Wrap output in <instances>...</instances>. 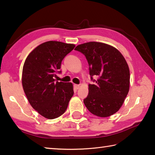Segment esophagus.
Listing matches in <instances>:
<instances>
[{"label":"esophagus","instance_id":"esophagus-1","mask_svg":"<svg viewBox=\"0 0 155 155\" xmlns=\"http://www.w3.org/2000/svg\"><path fill=\"white\" fill-rule=\"evenodd\" d=\"M74 89H79V87H80V85H74Z\"/></svg>","mask_w":155,"mask_h":155}]
</instances>
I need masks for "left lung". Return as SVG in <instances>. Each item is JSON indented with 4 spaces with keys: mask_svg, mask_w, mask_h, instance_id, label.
I'll return each instance as SVG.
<instances>
[{
    "mask_svg": "<svg viewBox=\"0 0 155 155\" xmlns=\"http://www.w3.org/2000/svg\"><path fill=\"white\" fill-rule=\"evenodd\" d=\"M74 50L85 56L91 80L95 83L89 84V94L83 100L87 108L100 117L116 113L129 89L130 74L124 57L114 47L98 42L79 45Z\"/></svg>",
    "mask_w": 155,
    "mask_h": 155,
    "instance_id": "1",
    "label": "left lung"
}]
</instances>
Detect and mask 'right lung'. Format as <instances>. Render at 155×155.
Masks as SVG:
<instances>
[{"instance_id": "right-lung-1", "label": "right lung", "mask_w": 155, "mask_h": 155, "mask_svg": "<svg viewBox=\"0 0 155 155\" xmlns=\"http://www.w3.org/2000/svg\"><path fill=\"white\" fill-rule=\"evenodd\" d=\"M75 45L59 41H47L28 56L22 70V85L32 108L49 119L65 112L74 91L71 83L54 79L60 74L61 64Z\"/></svg>"}]
</instances>
